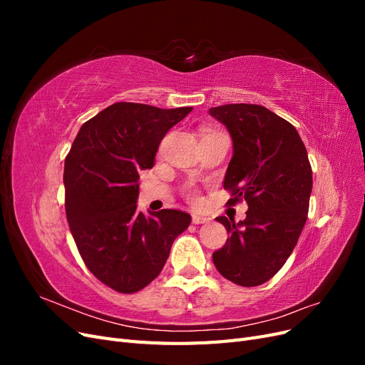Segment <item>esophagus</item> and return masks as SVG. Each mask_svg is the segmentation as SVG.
<instances>
[{"label":"esophagus","instance_id":"34e87169","mask_svg":"<svg viewBox=\"0 0 365 365\" xmlns=\"http://www.w3.org/2000/svg\"><path fill=\"white\" fill-rule=\"evenodd\" d=\"M208 217L207 216H202V215H192V222L195 224V225H200V224H207L208 222Z\"/></svg>","mask_w":365,"mask_h":365}]
</instances>
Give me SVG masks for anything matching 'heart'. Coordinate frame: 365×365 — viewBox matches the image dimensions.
<instances>
[{
  "label": "heart",
  "mask_w": 365,
  "mask_h": 365,
  "mask_svg": "<svg viewBox=\"0 0 365 365\" xmlns=\"http://www.w3.org/2000/svg\"><path fill=\"white\" fill-rule=\"evenodd\" d=\"M187 196H189V200L192 202H197L200 201V196H197V193L195 190H187Z\"/></svg>",
  "instance_id": "1"
}]
</instances>
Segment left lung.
Returning a JSON list of instances; mask_svg holds the SVG:
<instances>
[{
  "mask_svg": "<svg viewBox=\"0 0 365 365\" xmlns=\"http://www.w3.org/2000/svg\"><path fill=\"white\" fill-rule=\"evenodd\" d=\"M233 138L224 189L230 204L245 200L247 219L216 217L230 237L213 252L216 269L239 286L272 279L291 256L309 212L312 168L297 129L260 105L210 108Z\"/></svg>",
  "mask_w": 365,
  "mask_h": 365,
  "instance_id": "8db88e82",
  "label": "left lung"
}]
</instances>
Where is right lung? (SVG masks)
Here are the masks:
<instances>
[{"label": "right lung", "instance_id": "1", "mask_svg": "<svg viewBox=\"0 0 365 365\" xmlns=\"http://www.w3.org/2000/svg\"><path fill=\"white\" fill-rule=\"evenodd\" d=\"M190 106L161 109L118 102L82 125L65 158V212L81 256L96 277L134 294L158 277L190 215L137 212L140 170L150 169L168 130Z\"/></svg>", "mask_w": 365, "mask_h": 365}]
</instances>
